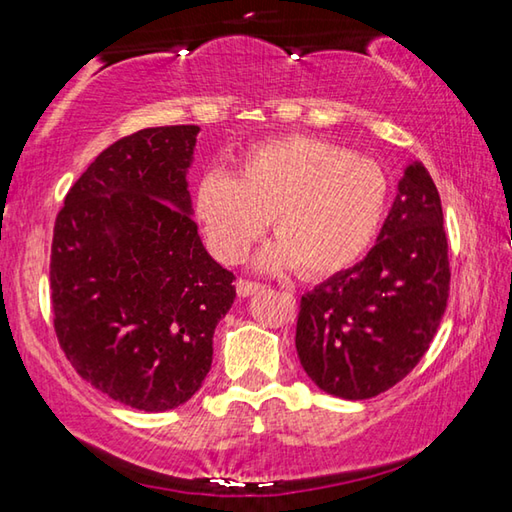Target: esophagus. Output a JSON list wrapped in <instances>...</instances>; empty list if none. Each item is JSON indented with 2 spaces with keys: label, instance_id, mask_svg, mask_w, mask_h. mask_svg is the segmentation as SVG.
<instances>
[{
  "label": "esophagus",
  "instance_id": "obj_1",
  "mask_svg": "<svg viewBox=\"0 0 512 512\" xmlns=\"http://www.w3.org/2000/svg\"><path fill=\"white\" fill-rule=\"evenodd\" d=\"M259 289H262V284H259V282L244 280V277H239V280H237V293H239L241 298L253 296V293H257Z\"/></svg>",
  "mask_w": 512,
  "mask_h": 512
}]
</instances>
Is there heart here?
Masks as SVG:
<instances>
[{
    "label": "heart",
    "instance_id": "1",
    "mask_svg": "<svg viewBox=\"0 0 512 512\" xmlns=\"http://www.w3.org/2000/svg\"><path fill=\"white\" fill-rule=\"evenodd\" d=\"M388 178L368 155L307 135L277 137L244 153L235 173L210 169L196 187V212L214 253L239 262L273 219L268 266L296 264L323 277L352 266L375 239Z\"/></svg>",
    "mask_w": 512,
    "mask_h": 512
}]
</instances>
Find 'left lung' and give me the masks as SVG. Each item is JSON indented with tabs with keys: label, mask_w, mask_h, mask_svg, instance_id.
Returning <instances> with one entry per match:
<instances>
[{
	"label": "left lung",
	"mask_w": 512,
	"mask_h": 512,
	"mask_svg": "<svg viewBox=\"0 0 512 512\" xmlns=\"http://www.w3.org/2000/svg\"><path fill=\"white\" fill-rule=\"evenodd\" d=\"M449 275L438 189L413 160L370 253L300 300L296 350L311 381L343 400L393 388L429 350Z\"/></svg>",
	"instance_id": "obj_1"
}]
</instances>
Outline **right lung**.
Segmentation results:
<instances>
[{
	"mask_svg": "<svg viewBox=\"0 0 512 512\" xmlns=\"http://www.w3.org/2000/svg\"><path fill=\"white\" fill-rule=\"evenodd\" d=\"M198 126L144 128L97 155L51 241V309L74 370L115 402L185 404L212 366L235 275L207 255L187 169Z\"/></svg>",
	"mask_w": 512,
	"mask_h": 512,
	"instance_id": "1",
	"label": "right lung"
}]
</instances>
